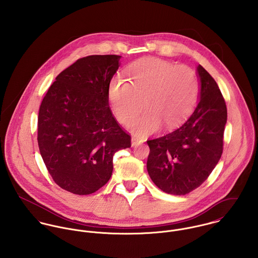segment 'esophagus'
<instances>
[{
	"mask_svg": "<svg viewBox=\"0 0 258 258\" xmlns=\"http://www.w3.org/2000/svg\"><path fill=\"white\" fill-rule=\"evenodd\" d=\"M143 142V140L141 139V138H139V137H137V136H133L132 137V146L134 147V146H137V145H139V144H141Z\"/></svg>",
	"mask_w": 258,
	"mask_h": 258,
	"instance_id": "esophagus-1",
	"label": "esophagus"
}]
</instances>
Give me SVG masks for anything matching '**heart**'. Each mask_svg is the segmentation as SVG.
Here are the masks:
<instances>
[{"instance_id": "heart-1", "label": "heart", "mask_w": 258, "mask_h": 258, "mask_svg": "<svg viewBox=\"0 0 258 258\" xmlns=\"http://www.w3.org/2000/svg\"><path fill=\"white\" fill-rule=\"evenodd\" d=\"M129 80L116 75L108 86V97L116 118L127 123L142 107L147 110L128 127L137 134L155 131L161 123L173 127L192 111L200 93L196 72L163 59L147 57L128 69Z\"/></svg>"}]
</instances>
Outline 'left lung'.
<instances>
[{
  "label": "left lung",
  "instance_id": "1",
  "mask_svg": "<svg viewBox=\"0 0 258 258\" xmlns=\"http://www.w3.org/2000/svg\"><path fill=\"white\" fill-rule=\"evenodd\" d=\"M200 101L172 132L148 140L147 170L163 191L183 196L203 184L221 159L227 110L221 90L202 66Z\"/></svg>",
  "mask_w": 258,
  "mask_h": 258
}]
</instances>
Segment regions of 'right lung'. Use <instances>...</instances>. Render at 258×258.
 Masks as SVG:
<instances>
[{
  "instance_id": "add662e5",
  "label": "right lung",
  "mask_w": 258,
  "mask_h": 258,
  "mask_svg": "<svg viewBox=\"0 0 258 258\" xmlns=\"http://www.w3.org/2000/svg\"><path fill=\"white\" fill-rule=\"evenodd\" d=\"M120 55H88L55 77L37 118V143L54 183L74 195L95 192L113 171V155L131 147L109 106Z\"/></svg>"
}]
</instances>
